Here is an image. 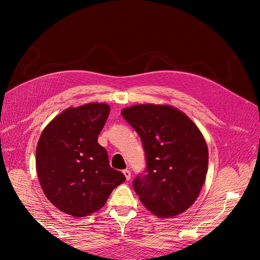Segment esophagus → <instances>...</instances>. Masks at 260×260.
<instances>
[{
    "mask_svg": "<svg viewBox=\"0 0 260 260\" xmlns=\"http://www.w3.org/2000/svg\"><path fill=\"white\" fill-rule=\"evenodd\" d=\"M122 172H123V175H124L125 179H127V180H130V178H131V171H130V170H128V169H124Z\"/></svg>",
    "mask_w": 260,
    "mask_h": 260,
    "instance_id": "esophagus-1",
    "label": "esophagus"
}]
</instances>
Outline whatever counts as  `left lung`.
Listing matches in <instances>:
<instances>
[{
    "label": "left lung",
    "mask_w": 260,
    "mask_h": 260,
    "mask_svg": "<svg viewBox=\"0 0 260 260\" xmlns=\"http://www.w3.org/2000/svg\"><path fill=\"white\" fill-rule=\"evenodd\" d=\"M121 115L137 131L145 152L146 168L132 182L145 208L161 218L190 208L208 168V148L199 128L168 105H135Z\"/></svg>",
    "instance_id": "8db88e82"
}]
</instances>
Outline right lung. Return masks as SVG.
<instances>
[{"mask_svg": "<svg viewBox=\"0 0 260 260\" xmlns=\"http://www.w3.org/2000/svg\"><path fill=\"white\" fill-rule=\"evenodd\" d=\"M111 108L90 103L67 108L46 125L37 145V172L53 205L74 217L101 209L114 188L125 180L109 166L98 137Z\"/></svg>", "mask_w": 260, "mask_h": 260, "instance_id": "obj_1", "label": "right lung"}]
</instances>
